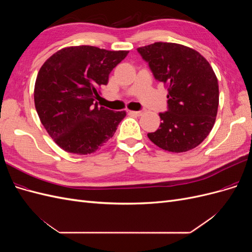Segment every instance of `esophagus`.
I'll return each mask as SVG.
<instances>
[{
    "label": "esophagus",
    "instance_id": "1",
    "mask_svg": "<svg viewBox=\"0 0 252 252\" xmlns=\"http://www.w3.org/2000/svg\"><path fill=\"white\" fill-rule=\"evenodd\" d=\"M128 112H129V113H130V114H134V116H138V117L142 116V114L144 113L143 111H133V110H129Z\"/></svg>",
    "mask_w": 252,
    "mask_h": 252
}]
</instances>
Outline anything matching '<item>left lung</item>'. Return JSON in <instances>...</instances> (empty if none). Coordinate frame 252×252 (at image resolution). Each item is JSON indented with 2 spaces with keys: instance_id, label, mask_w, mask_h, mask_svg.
<instances>
[{
  "instance_id": "1",
  "label": "left lung",
  "mask_w": 252,
  "mask_h": 252,
  "mask_svg": "<svg viewBox=\"0 0 252 252\" xmlns=\"http://www.w3.org/2000/svg\"><path fill=\"white\" fill-rule=\"evenodd\" d=\"M155 78L168 88V111L149 140L170 152L195 148L216 123L219 83L209 62L200 52L177 43L157 42L139 47Z\"/></svg>"
}]
</instances>
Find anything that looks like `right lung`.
<instances>
[{"label":"right lung","instance_id":"1","mask_svg":"<svg viewBox=\"0 0 252 252\" xmlns=\"http://www.w3.org/2000/svg\"><path fill=\"white\" fill-rule=\"evenodd\" d=\"M128 55L89 45L62 48L46 60L34 84L41 123L59 147L74 155L94 154L111 139L126 111L97 106L101 86Z\"/></svg>","mask_w":252,"mask_h":252}]
</instances>
